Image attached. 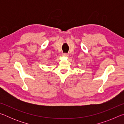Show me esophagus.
<instances>
[{
  "label": "esophagus",
  "instance_id": "obj_1",
  "mask_svg": "<svg viewBox=\"0 0 124 124\" xmlns=\"http://www.w3.org/2000/svg\"><path fill=\"white\" fill-rule=\"evenodd\" d=\"M62 56H64V57H68V54L64 53V54H62Z\"/></svg>",
  "mask_w": 124,
  "mask_h": 124
}]
</instances>
